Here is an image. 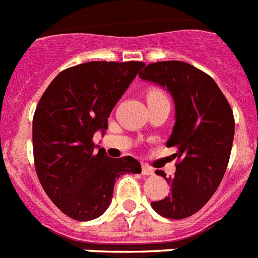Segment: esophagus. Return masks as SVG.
Here are the masks:
<instances>
[{
	"label": "esophagus",
	"mask_w": 258,
	"mask_h": 258,
	"mask_svg": "<svg viewBox=\"0 0 258 258\" xmlns=\"http://www.w3.org/2000/svg\"><path fill=\"white\" fill-rule=\"evenodd\" d=\"M142 174L144 176H153L154 170L148 165H142Z\"/></svg>",
	"instance_id": "1"
}]
</instances>
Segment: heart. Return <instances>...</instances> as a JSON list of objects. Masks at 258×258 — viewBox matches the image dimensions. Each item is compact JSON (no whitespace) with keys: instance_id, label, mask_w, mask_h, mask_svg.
<instances>
[{"instance_id":"b5f03b06","label":"heart","mask_w":258,"mask_h":258,"mask_svg":"<svg viewBox=\"0 0 258 258\" xmlns=\"http://www.w3.org/2000/svg\"><path fill=\"white\" fill-rule=\"evenodd\" d=\"M158 98H166L165 94L162 93L161 90L158 89H152L148 92V101H152V100H158Z\"/></svg>"}]
</instances>
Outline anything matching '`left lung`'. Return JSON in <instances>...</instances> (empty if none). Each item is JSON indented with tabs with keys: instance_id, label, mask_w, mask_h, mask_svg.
I'll list each match as a JSON object with an SVG mask.
<instances>
[{
	"instance_id": "left-lung-1",
	"label": "left lung",
	"mask_w": 258,
	"mask_h": 258,
	"mask_svg": "<svg viewBox=\"0 0 258 258\" xmlns=\"http://www.w3.org/2000/svg\"><path fill=\"white\" fill-rule=\"evenodd\" d=\"M168 90L174 101L176 122L166 146H174L176 173L162 176L168 197L152 203L162 217L181 220L197 213L217 190L229 162L234 117L229 102L211 76L182 61L149 63L139 73Z\"/></svg>"
}]
</instances>
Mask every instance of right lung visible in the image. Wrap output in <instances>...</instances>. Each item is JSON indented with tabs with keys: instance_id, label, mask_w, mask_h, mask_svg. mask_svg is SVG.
I'll return each instance as SVG.
<instances>
[{
	"instance_id": "right-lung-1",
	"label": "right lung",
	"mask_w": 258,
	"mask_h": 258,
	"mask_svg": "<svg viewBox=\"0 0 258 258\" xmlns=\"http://www.w3.org/2000/svg\"><path fill=\"white\" fill-rule=\"evenodd\" d=\"M145 63L92 61L65 69L47 86L33 117L34 165L45 193L77 221L100 217L110 205L116 180L141 173L136 158L95 152L93 136Z\"/></svg>"
}]
</instances>
